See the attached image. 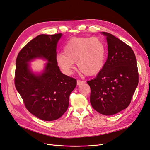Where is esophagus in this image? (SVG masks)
<instances>
[{
	"label": "esophagus",
	"mask_w": 150,
	"mask_h": 150,
	"mask_svg": "<svg viewBox=\"0 0 150 150\" xmlns=\"http://www.w3.org/2000/svg\"><path fill=\"white\" fill-rule=\"evenodd\" d=\"M83 83H84V82H83V81H81V80H78V81H77V84H78V86L83 84Z\"/></svg>",
	"instance_id": "34e87169"
}]
</instances>
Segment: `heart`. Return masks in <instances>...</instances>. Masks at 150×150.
Here are the masks:
<instances>
[{
	"mask_svg": "<svg viewBox=\"0 0 150 150\" xmlns=\"http://www.w3.org/2000/svg\"><path fill=\"white\" fill-rule=\"evenodd\" d=\"M106 55V46L100 39L74 37L66 44L63 53L57 54L56 61L67 75L72 73L76 62L78 70L84 75L91 76L101 71Z\"/></svg>",
	"mask_w": 150,
	"mask_h": 150,
	"instance_id": "1",
	"label": "heart"
}]
</instances>
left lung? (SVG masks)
I'll use <instances>...</instances> for the list:
<instances>
[{"mask_svg":"<svg viewBox=\"0 0 150 150\" xmlns=\"http://www.w3.org/2000/svg\"><path fill=\"white\" fill-rule=\"evenodd\" d=\"M102 33L107 40V60L96 78L87 83L91 88L92 107L100 114L110 116L129 105L139 76L133 49L113 35Z\"/></svg>","mask_w":150,"mask_h":150,"instance_id":"obj_1","label":"left lung"}]
</instances>
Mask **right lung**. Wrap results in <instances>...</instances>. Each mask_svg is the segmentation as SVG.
Segmentation results:
<instances>
[{
    "label": "right lung",
    "instance_id": "obj_1",
    "mask_svg": "<svg viewBox=\"0 0 150 150\" xmlns=\"http://www.w3.org/2000/svg\"><path fill=\"white\" fill-rule=\"evenodd\" d=\"M62 34H40L27 44L16 59L14 83L25 108L44 121H54L67 111L69 95L76 79L61 72L56 61V47ZM43 58L48 62L41 74L35 75L28 62Z\"/></svg>",
    "mask_w": 150,
    "mask_h": 150
}]
</instances>
